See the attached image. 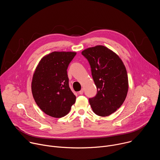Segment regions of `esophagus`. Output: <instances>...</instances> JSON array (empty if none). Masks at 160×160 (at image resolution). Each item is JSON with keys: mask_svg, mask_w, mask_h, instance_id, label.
<instances>
[{"mask_svg": "<svg viewBox=\"0 0 160 160\" xmlns=\"http://www.w3.org/2000/svg\"><path fill=\"white\" fill-rule=\"evenodd\" d=\"M78 94H80V95H82V94H83V88H82V89H81V90H80V91H79V92H78Z\"/></svg>", "mask_w": 160, "mask_h": 160, "instance_id": "34e87169", "label": "esophagus"}]
</instances>
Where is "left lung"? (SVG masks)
<instances>
[{"label": "left lung", "instance_id": "left-lung-1", "mask_svg": "<svg viewBox=\"0 0 160 160\" xmlns=\"http://www.w3.org/2000/svg\"><path fill=\"white\" fill-rule=\"evenodd\" d=\"M87 59L97 87V94L89 98L93 111L98 116L107 117L123 103L128 89L125 65L119 56L102 45L82 52Z\"/></svg>", "mask_w": 160, "mask_h": 160}]
</instances>
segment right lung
<instances>
[{"mask_svg":"<svg viewBox=\"0 0 160 160\" xmlns=\"http://www.w3.org/2000/svg\"><path fill=\"white\" fill-rule=\"evenodd\" d=\"M76 54L51 52L40 60L33 74L32 92L35 101L42 111L52 117H64L75 102L67 69Z\"/></svg>","mask_w":160,"mask_h":160,"instance_id":"obj_1","label":"right lung"}]
</instances>
